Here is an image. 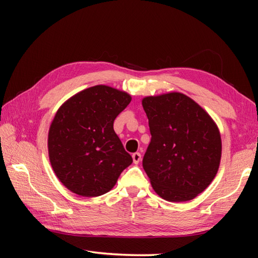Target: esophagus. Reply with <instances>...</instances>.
Listing matches in <instances>:
<instances>
[{"mask_svg": "<svg viewBox=\"0 0 258 258\" xmlns=\"http://www.w3.org/2000/svg\"><path fill=\"white\" fill-rule=\"evenodd\" d=\"M132 158H133V163L135 165H138L140 161H141V154H139V152H134L132 155Z\"/></svg>", "mask_w": 258, "mask_h": 258, "instance_id": "1", "label": "esophagus"}]
</instances>
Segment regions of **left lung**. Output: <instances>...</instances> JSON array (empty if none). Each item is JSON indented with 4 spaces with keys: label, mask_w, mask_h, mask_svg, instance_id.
<instances>
[{
    "label": "left lung",
    "mask_w": 258,
    "mask_h": 258,
    "mask_svg": "<svg viewBox=\"0 0 258 258\" xmlns=\"http://www.w3.org/2000/svg\"><path fill=\"white\" fill-rule=\"evenodd\" d=\"M151 141L143 169L152 189L167 202L195 199L216 176L221 133L203 107L187 95L168 92L142 99Z\"/></svg>",
    "instance_id": "left-lung-1"
}]
</instances>
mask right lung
<instances>
[{
  "label": "right lung",
  "mask_w": 258,
  "mask_h": 258,
  "mask_svg": "<svg viewBox=\"0 0 258 258\" xmlns=\"http://www.w3.org/2000/svg\"><path fill=\"white\" fill-rule=\"evenodd\" d=\"M132 97L107 85L74 94L56 110L47 135L49 159L56 177L81 197L110 191L132 164L113 131V120Z\"/></svg>",
  "instance_id": "right-lung-1"
}]
</instances>
